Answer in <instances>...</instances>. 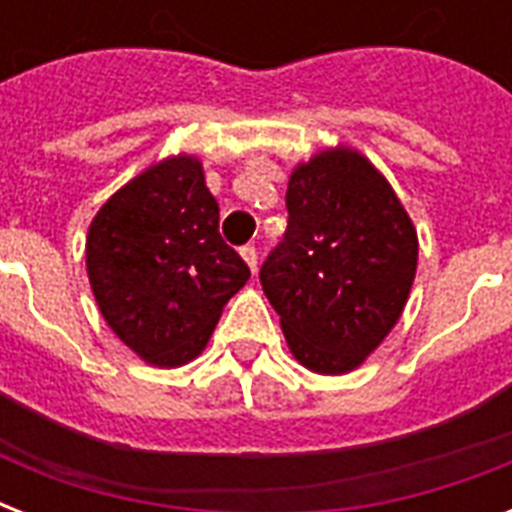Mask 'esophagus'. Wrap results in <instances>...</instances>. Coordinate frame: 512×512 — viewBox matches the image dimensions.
<instances>
[{"label":"esophagus","instance_id":"obj_1","mask_svg":"<svg viewBox=\"0 0 512 512\" xmlns=\"http://www.w3.org/2000/svg\"><path fill=\"white\" fill-rule=\"evenodd\" d=\"M239 252H241V257H244V263L249 265V271L255 273L257 271V249L252 247V244H247V247H241Z\"/></svg>","mask_w":512,"mask_h":512}]
</instances>
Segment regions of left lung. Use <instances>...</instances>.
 <instances>
[{
	"label": "left lung",
	"mask_w": 512,
	"mask_h": 512,
	"mask_svg": "<svg viewBox=\"0 0 512 512\" xmlns=\"http://www.w3.org/2000/svg\"><path fill=\"white\" fill-rule=\"evenodd\" d=\"M287 231L260 284L292 356L311 372L356 369L401 319L417 271V231L390 183L350 148L300 164Z\"/></svg>",
	"instance_id": "obj_1"
}]
</instances>
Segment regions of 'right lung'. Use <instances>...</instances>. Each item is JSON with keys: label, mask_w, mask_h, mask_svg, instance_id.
I'll return each instance as SVG.
<instances>
[{"label": "right lung", "mask_w": 512, "mask_h": 512, "mask_svg": "<svg viewBox=\"0 0 512 512\" xmlns=\"http://www.w3.org/2000/svg\"><path fill=\"white\" fill-rule=\"evenodd\" d=\"M220 207L193 156L148 167L100 207L87 233L92 295L116 337L156 366L204 350L249 279L220 236Z\"/></svg>", "instance_id": "1"}]
</instances>
